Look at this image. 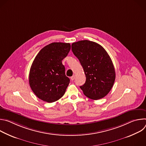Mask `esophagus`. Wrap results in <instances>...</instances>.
I'll return each mask as SVG.
<instances>
[{"label": "esophagus", "instance_id": "obj_1", "mask_svg": "<svg viewBox=\"0 0 146 146\" xmlns=\"http://www.w3.org/2000/svg\"><path fill=\"white\" fill-rule=\"evenodd\" d=\"M74 78H75V76H74V75H73V76H72V77H70V79H71L72 81H73V80H74Z\"/></svg>", "mask_w": 146, "mask_h": 146}]
</instances>
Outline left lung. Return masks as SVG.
Listing matches in <instances>:
<instances>
[{"mask_svg": "<svg viewBox=\"0 0 146 146\" xmlns=\"http://www.w3.org/2000/svg\"><path fill=\"white\" fill-rule=\"evenodd\" d=\"M72 50L86 74L85 84L80 87L84 94L93 100L106 96L115 78L113 62L106 51L100 44L87 40L72 43Z\"/></svg>", "mask_w": 146, "mask_h": 146, "instance_id": "8db88e82", "label": "left lung"}]
</instances>
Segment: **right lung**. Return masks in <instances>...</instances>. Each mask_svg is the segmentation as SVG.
Masks as SVG:
<instances>
[{"label": "right lung", "mask_w": 146, "mask_h": 146, "mask_svg": "<svg viewBox=\"0 0 146 146\" xmlns=\"http://www.w3.org/2000/svg\"><path fill=\"white\" fill-rule=\"evenodd\" d=\"M70 44L52 43L41 49L30 69L29 82L34 94L48 103L55 102L65 93L70 79L62 63L70 50Z\"/></svg>", "instance_id": "1"}]
</instances>
